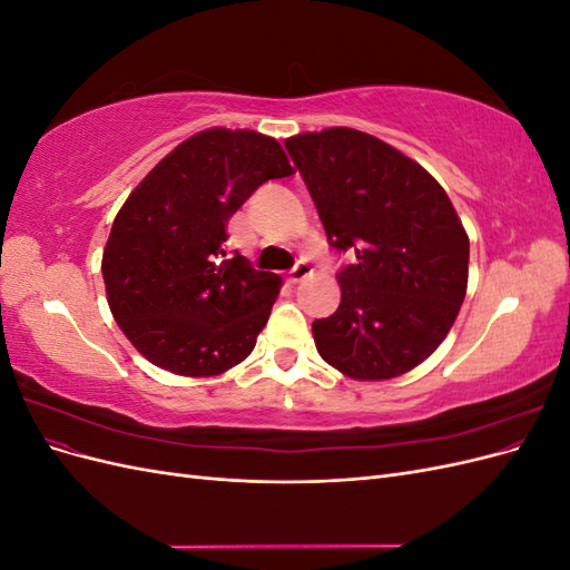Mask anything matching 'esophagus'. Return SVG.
Masks as SVG:
<instances>
[{"mask_svg": "<svg viewBox=\"0 0 570 570\" xmlns=\"http://www.w3.org/2000/svg\"><path fill=\"white\" fill-rule=\"evenodd\" d=\"M312 273H314L312 266H308L306 262H299L295 268L289 271V283H302V281L308 278V275H312Z\"/></svg>", "mask_w": 570, "mask_h": 570, "instance_id": "obj_1", "label": "esophagus"}]
</instances>
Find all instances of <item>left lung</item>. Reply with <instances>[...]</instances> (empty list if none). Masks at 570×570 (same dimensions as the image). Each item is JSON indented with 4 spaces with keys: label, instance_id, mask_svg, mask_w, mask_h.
I'll list each match as a JSON object with an SVG mask.
<instances>
[{
    "label": "left lung",
    "instance_id": "1",
    "mask_svg": "<svg viewBox=\"0 0 570 570\" xmlns=\"http://www.w3.org/2000/svg\"><path fill=\"white\" fill-rule=\"evenodd\" d=\"M327 243L352 252L337 312L316 350L354 381L416 368L454 325L469 285V235L442 185L406 154L354 128L287 137Z\"/></svg>",
    "mask_w": 570,
    "mask_h": 570
}]
</instances>
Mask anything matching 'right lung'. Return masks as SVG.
Returning <instances> with one entry per match:
<instances>
[{"label":"right lung","instance_id":"obj_1","mask_svg":"<svg viewBox=\"0 0 570 570\" xmlns=\"http://www.w3.org/2000/svg\"><path fill=\"white\" fill-rule=\"evenodd\" d=\"M295 174L278 140L209 128L154 166L114 218L101 256L120 331L154 366L187 377L226 373L264 331L281 278L223 243L258 185Z\"/></svg>","mask_w":570,"mask_h":570}]
</instances>
